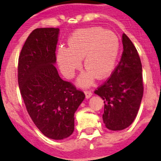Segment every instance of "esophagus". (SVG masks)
<instances>
[{
    "mask_svg": "<svg viewBox=\"0 0 161 161\" xmlns=\"http://www.w3.org/2000/svg\"><path fill=\"white\" fill-rule=\"evenodd\" d=\"M84 93H85V96L87 98H89L91 96L93 95V93L91 92V91H88V90H85L84 91Z\"/></svg>",
    "mask_w": 161,
    "mask_h": 161,
    "instance_id": "obj_1",
    "label": "esophagus"
}]
</instances>
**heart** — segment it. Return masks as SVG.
I'll list each match as a JSON object with an SVG mask.
<instances>
[{
	"label": "heart",
	"instance_id": "b5f03b06",
	"mask_svg": "<svg viewBox=\"0 0 161 161\" xmlns=\"http://www.w3.org/2000/svg\"><path fill=\"white\" fill-rule=\"evenodd\" d=\"M68 47L58 50V64L63 74L71 78L81 66L87 72L81 75L78 84L87 87L93 79H103L114 70L119 53V41L114 32L98 26L78 29L68 41Z\"/></svg>",
	"mask_w": 161,
	"mask_h": 161
}]
</instances>
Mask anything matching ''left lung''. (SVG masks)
I'll use <instances>...</instances> for the list:
<instances>
[{
	"label": "left lung",
	"instance_id": "obj_1",
	"mask_svg": "<svg viewBox=\"0 0 161 161\" xmlns=\"http://www.w3.org/2000/svg\"><path fill=\"white\" fill-rule=\"evenodd\" d=\"M121 60L103 85L94 91L104 103L103 120L108 130H122L135 120L144 93L142 64L135 45L123 34Z\"/></svg>",
	"mask_w": 161,
	"mask_h": 161
}]
</instances>
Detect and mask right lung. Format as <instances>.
Returning a JSON list of instances; mask_svg holds the SVG:
<instances>
[{
    "label": "right lung",
    "mask_w": 161,
    "mask_h": 161,
    "mask_svg": "<svg viewBox=\"0 0 161 161\" xmlns=\"http://www.w3.org/2000/svg\"><path fill=\"white\" fill-rule=\"evenodd\" d=\"M59 29L36 28L18 58L17 79L27 113L47 138L63 140L74 130V113L85 98L83 91L59 77L56 47Z\"/></svg>",
    "instance_id": "add662e5"
}]
</instances>
